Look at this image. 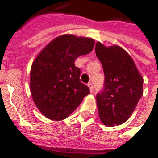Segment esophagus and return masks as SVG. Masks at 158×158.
I'll return each instance as SVG.
<instances>
[{
	"mask_svg": "<svg viewBox=\"0 0 158 158\" xmlns=\"http://www.w3.org/2000/svg\"><path fill=\"white\" fill-rule=\"evenodd\" d=\"M88 87H89V91L92 93L93 90H94V87H93L92 84H91V83H89V84H88Z\"/></svg>",
	"mask_w": 158,
	"mask_h": 158,
	"instance_id": "obj_1",
	"label": "esophagus"
}]
</instances>
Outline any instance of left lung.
I'll return each mask as SVG.
<instances>
[{
    "instance_id": "left-lung-1",
    "label": "left lung",
    "mask_w": 158,
    "mask_h": 158,
    "mask_svg": "<svg viewBox=\"0 0 158 158\" xmlns=\"http://www.w3.org/2000/svg\"><path fill=\"white\" fill-rule=\"evenodd\" d=\"M95 51L105 75L103 89L96 95L100 118L110 127L122 124L142 96L144 79L132 57L118 45L106 47L97 42Z\"/></svg>"
}]
</instances>
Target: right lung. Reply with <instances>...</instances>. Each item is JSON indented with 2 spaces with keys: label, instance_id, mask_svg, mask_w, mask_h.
<instances>
[{
  "label": "right lung",
  "instance_id": "obj_1",
  "mask_svg": "<svg viewBox=\"0 0 158 158\" xmlns=\"http://www.w3.org/2000/svg\"><path fill=\"white\" fill-rule=\"evenodd\" d=\"M94 45L91 38L64 35L52 40L36 56L30 70V91L37 108L47 118H68L89 94L74 62L91 52Z\"/></svg>",
  "mask_w": 158,
  "mask_h": 158
}]
</instances>
